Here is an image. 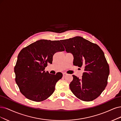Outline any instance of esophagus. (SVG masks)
<instances>
[{"mask_svg": "<svg viewBox=\"0 0 121 121\" xmlns=\"http://www.w3.org/2000/svg\"><path fill=\"white\" fill-rule=\"evenodd\" d=\"M66 75H67V74H66V73H63V77H65Z\"/></svg>", "mask_w": 121, "mask_h": 121, "instance_id": "1", "label": "esophagus"}]
</instances>
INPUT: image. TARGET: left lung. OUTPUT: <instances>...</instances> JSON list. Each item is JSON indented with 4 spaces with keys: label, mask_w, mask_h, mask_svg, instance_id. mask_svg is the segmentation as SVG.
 <instances>
[{
    "label": "left lung",
    "mask_w": 121,
    "mask_h": 121,
    "mask_svg": "<svg viewBox=\"0 0 121 121\" xmlns=\"http://www.w3.org/2000/svg\"><path fill=\"white\" fill-rule=\"evenodd\" d=\"M67 52L72 53L73 65L83 67L82 78L72 75L71 91L80 100L89 102L99 97L108 83L109 65L104 53L96 44L80 36L60 40Z\"/></svg>",
    "instance_id": "obj_1"
}]
</instances>
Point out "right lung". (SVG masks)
Listing matches in <instances>:
<instances>
[{"label": "right lung", "mask_w": 121, "mask_h": 121, "mask_svg": "<svg viewBox=\"0 0 121 121\" xmlns=\"http://www.w3.org/2000/svg\"><path fill=\"white\" fill-rule=\"evenodd\" d=\"M65 49L59 40L41 39L22 49L14 67L15 81L20 92L28 99L41 102L47 99L55 90L62 74L45 72L47 64L52 63L53 56Z\"/></svg>", "instance_id": "1"}]
</instances>
